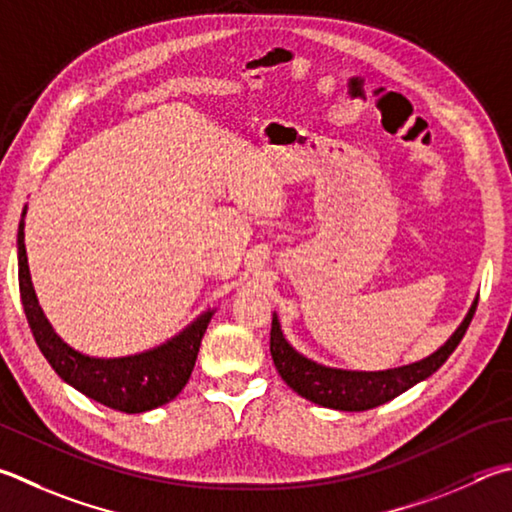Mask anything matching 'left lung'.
<instances>
[{"instance_id": "obj_1", "label": "left lung", "mask_w": 512, "mask_h": 512, "mask_svg": "<svg viewBox=\"0 0 512 512\" xmlns=\"http://www.w3.org/2000/svg\"><path fill=\"white\" fill-rule=\"evenodd\" d=\"M477 311V300L472 302L470 311L459 329L452 333L450 340L443 347L436 349L432 356H427L412 365L385 369V371H347V369H333L324 367L304 358L288 345L280 320L273 315L271 327V356L275 362V369L280 371L284 383L300 394L302 398L311 403H318L322 407H331V410L340 412H365L371 407H378L392 398L401 396L407 389L421 383L427 376H432L450 353L457 349L461 338L472 322V315Z\"/></svg>"}]
</instances>
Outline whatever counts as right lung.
I'll return each mask as SVG.
<instances>
[{
    "mask_svg": "<svg viewBox=\"0 0 512 512\" xmlns=\"http://www.w3.org/2000/svg\"><path fill=\"white\" fill-rule=\"evenodd\" d=\"M24 215L17 230V266H20V295L26 320L37 347L62 380H67L96 403L125 414H141L170 403L181 389L197 362L201 338L215 311L199 315L188 329L167 340L165 345L125 358H91L71 349L46 320L37 302L24 246Z\"/></svg>",
    "mask_w": 512,
    "mask_h": 512,
    "instance_id": "right-lung-1",
    "label": "right lung"
}]
</instances>
